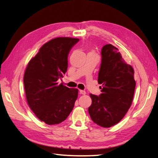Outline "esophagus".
Masks as SVG:
<instances>
[{"label": "esophagus", "instance_id": "esophagus-1", "mask_svg": "<svg viewBox=\"0 0 158 158\" xmlns=\"http://www.w3.org/2000/svg\"><path fill=\"white\" fill-rule=\"evenodd\" d=\"M79 93L81 94H85L86 92L85 90H82V89H80L79 90Z\"/></svg>", "mask_w": 158, "mask_h": 158}]
</instances>
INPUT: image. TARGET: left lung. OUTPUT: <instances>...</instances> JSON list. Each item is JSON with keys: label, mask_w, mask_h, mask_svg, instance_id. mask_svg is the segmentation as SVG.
<instances>
[{"label": "left lung", "mask_w": 158, "mask_h": 158, "mask_svg": "<svg viewBox=\"0 0 158 158\" xmlns=\"http://www.w3.org/2000/svg\"><path fill=\"white\" fill-rule=\"evenodd\" d=\"M101 64L98 83L101 84L99 96L90 94L92 104L88 108L91 119L103 127L117 124L131 107L135 81L132 66L123 60L118 49L112 44L101 50Z\"/></svg>", "instance_id": "obj_1"}]
</instances>
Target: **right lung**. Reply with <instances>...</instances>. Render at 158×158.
I'll return each instance as SVG.
<instances>
[{"mask_svg": "<svg viewBox=\"0 0 158 158\" xmlns=\"http://www.w3.org/2000/svg\"><path fill=\"white\" fill-rule=\"evenodd\" d=\"M79 39L54 38L45 43L29 61L24 75L28 105L35 116L47 125H56L69 116L78 97V89L57 80L68 69V56Z\"/></svg>", "mask_w": 158, "mask_h": 158, "instance_id": "right-lung-1", "label": "right lung"}]
</instances>
